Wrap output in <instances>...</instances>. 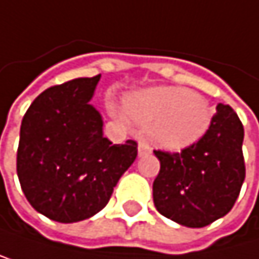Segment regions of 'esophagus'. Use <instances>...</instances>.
<instances>
[{
	"mask_svg": "<svg viewBox=\"0 0 259 259\" xmlns=\"http://www.w3.org/2000/svg\"><path fill=\"white\" fill-rule=\"evenodd\" d=\"M137 150H139V156H145V155H148V153L151 151L150 145L144 139L139 141V147H137Z\"/></svg>",
	"mask_w": 259,
	"mask_h": 259,
	"instance_id": "34e87169",
	"label": "esophagus"
}]
</instances>
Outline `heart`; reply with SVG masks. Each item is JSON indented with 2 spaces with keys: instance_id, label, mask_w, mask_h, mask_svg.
Returning <instances> with one entry per match:
<instances>
[{
  "instance_id": "1",
  "label": "heart",
  "mask_w": 259,
  "mask_h": 259,
  "mask_svg": "<svg viewBox=\"0 0 259 259\" xmlns=\"http://www.w3.org/2000/svg\"><path fill=\"white\" fill-rule=\"evenodd\" d=\"M126 115L141 126H151L158 147L183 150L195 144L211 123L208 101L186 87H153L126 101Z\"/></svg>"
}]
</instances>
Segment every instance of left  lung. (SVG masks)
<instances>
[{"label":"left lung","mask_w":259,"mask_h":259,"mask_svg":"<svg viewBox=\"0 0 259 259\" xmlns=\"http://www.w3.org/2000/svg\"><path fill=\"white\" fill-rule=\"evenodd\" d=\"M215 109L195 144L181 151L155 150L161 168L153 201L164 217L184 227H206L230 212L245 178L244 126L228 104Z\"/></svg>","instance_id":"8db88e82"}]
</instances>
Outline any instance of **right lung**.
<instances>
[{
    "instance_id": "right-lung-1",
    "label": "right lung",
    "mask_w": 259,
    "mask_h": 259,
    "mask_svg": "<svg viewBox=\"0 0 259 259\" xmlns=\"http://www.w3.org/2000/svg\"><path fill=\"white\" fill-rule=\"evenodd\" d=\"M100 75L53 85L21 120L17 174L31 206L71 224L108 205L117 181L137 156V142L103 136L100 112L89 104Z\"/></svg>"
}]
</instances>
